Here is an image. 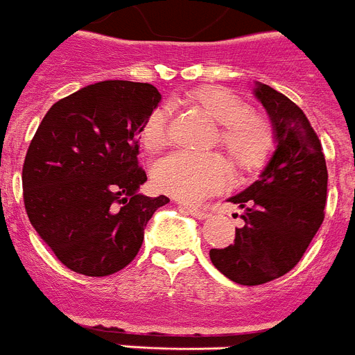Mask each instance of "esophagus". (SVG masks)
Returning a JSON list of instances; mask_svg holds the SVG:
<instances>
[{
  "label": "esophagus",
  "instance_id": "1",
  "mask_svg": "<svg viewBox=\"0 0 355 355\" xmlns=\"http://www.w3.org/2000/svg\"><path fill=\"white\" fill-rule=\"evenodd\" d=\"M184 210L189 211L192 217H196V219L202 220V219H208L210 217V214H208L207 210H202V208H196V207H184Z\"/></svg>",
  "mask_w": 355,
  "mask_h": 355
}]
</instances>
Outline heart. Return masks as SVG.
<instances>
[{"label":"heart","mask_w":355,"mask_h":355,"mask_svg":"<svg viewBox=\"0 0 355 355\" xmlns=\"http://www.w3.org/2000/svg\"><path fill=\"white\" fill-rule=\"evenodd\" d=\"M196 102L220 125L219 144L241 172H255L268 163L275 148L271 123L259 114L248 113V105L226 89L207 87L196 93ZM145 148H159L166 141V109H154L141 127ZM230 163L220 154L193 156L172 153L153 166L157 190L181 201H198L217 192L230 181Z\"/></svg>","instance_id":"b5f03b06"}]
</instances>
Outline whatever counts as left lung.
<instances>
[{
	"label": "left lung",
	"instance_id": "1",
	"mask_svg": "<svg viewBox=\"0 0 355 355\" xmlns=\"http://www.w3.org/2000/svg\"><path fill=\"white\" fill-rule=\"evenodd\" d=\"M275 132V150L259 180L232 196L244 226L235 242L210 250L211 264L241 286H260L284 277L304 257L323 223L327 163L322 144L305 113L271 86L255 83Z\"/></svg>",
	"mask_w": 355,
	"mask_h": 355
}]
</instances>
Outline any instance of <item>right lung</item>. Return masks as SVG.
I'll return each instance as SVG.
<instances>
[{
    "mask_svg": "<svg viewBox=\"0 0 355 355\" xmlns=\"http://www.w3.org/2000/svg\"><path fill=\"white\" fill-rule=\"evenodd\" d=\"M162 102L153 84L104 80L75 91L44 114L23 165V196L39 237L71 271L107 277L141 248L168 198L140 193L138 138Z\"/></svg>",
    "mask_w": 355,
    "mask_h": 355,
    "instance_id": "right-lung-1",
    "label": "right lung"
}]
</instances>
